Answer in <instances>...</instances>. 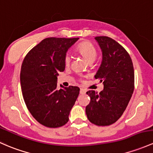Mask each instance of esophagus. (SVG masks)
<instances>
[{"instance_id": "obj_1", "label": "esophagus", "mask_w": 153, "mask_h": 153, "mask_svg": "<svg viewBox=\"0 0 153 153\" xmlns=\"http://www.w3.org/2000/svg\"><path fill=\"white\" fill-rule=\"evenodd\" d=\"M85 93H86V90H85L84 89H83V88H81V89H80V94H84Z\"/></svg>"}]
</instances>
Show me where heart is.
<instances>
[{
	"mask_svg": "<svg viewBox=\"0 0 153 153\" xmlns=\"http://www.w3.org/2000/svg\"><path fill=\"white\" fill-rule=\"evenodd\" d=\"M77 51L84 58L87 62H94L97 57V51L91 43L89 42H83L80 43L76 48ZM70 62V56L66 55L64 58V63L69 65Z\"/></svg>",
	"mask_w": 153,
	"mask_h": 153,
	"instance_id": "heart-1",
	"label": "heart"
}]
</instances>
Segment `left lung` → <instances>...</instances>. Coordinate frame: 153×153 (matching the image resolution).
<instances>
[{"label": "left lung", "mask_w": 153, "mask_h": 153, "mask_svg": "<svg viewBox=\"0 0 153 153\" xmlns=\"http://www.w3.org/2000/svg\"><path fill=\"white\" fill-rule=\"evenodd\" d=\"M101 51L102 62L94 75L102 82L100 93L89 90V104L86 107L88 120L98 126L114 123L126 109L134 90V70L126 50L113 39L96 36Z\"/></svg>", "instance_id": "left-lung-1"}]
</instances>
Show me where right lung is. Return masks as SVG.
Masks as SVG:
<instances>
[{"label": "right lung", "instance_id": "right-lung-1", "mask_svg": "<svg viewBox=\"0 0 153 153\" xmlns=\"http://www.w3.org/2000/svg\"><path fill=\"white\" fill-rule=\"evenodd\" d=\"M79 38H46L24 59L20 84L24 101L33 118L48 128L63 126L69 120L80 89H57V77L65 69L64 58Z\"/></svg>", "mask_w": 153, "mask_h": 153}]
</instances>
